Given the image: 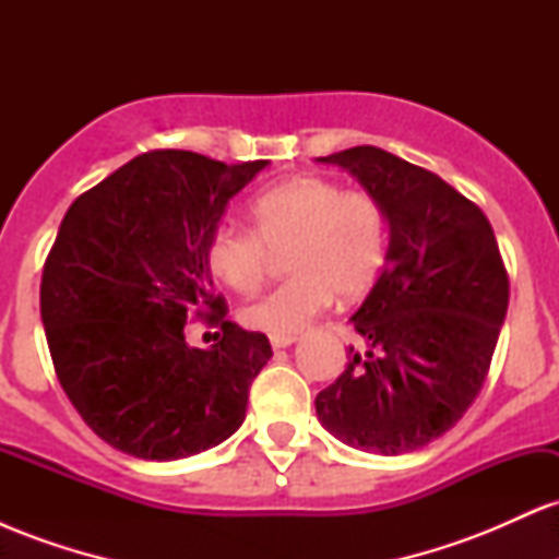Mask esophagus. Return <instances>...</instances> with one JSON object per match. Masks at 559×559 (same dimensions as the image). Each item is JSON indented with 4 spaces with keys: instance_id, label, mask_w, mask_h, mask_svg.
<instances>
[{
    "instance_id": "esophagus-1",
    "label": "esophagus",
    "mask_w": 559,
    "mask_h": 559,
    "mask_svg": "<svg viewBox=\"0 0 559 559\" xmlns=\"http://www.w3.org/2000/svg\"><path fill=\"white\" fill-rule=\"evenodd\" d=\"M297 342V336H292V333H286V336H271V344L275 349H286V346H292Z\"/></svg>"
}]
</instances>
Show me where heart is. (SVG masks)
Returning a JSON list of instances; mask_svg holds the SVG:
<instances>
[{"label":"heart","mask_w":559,"mask_h":559,"mask_svg":"<svg viewBox=\"0 0 559 559\" xmlns=\"http://www.w3.org/2000/svg\"><path fill=\"white\" fill-rule=\"evenodd\" d=\"M252 230L221 226L204 258L210 273L239 294L254 292L267 271V249H288L292 278L241 307V320L271 336L297 333L331 307L333 294L357 301L378 284L389 260L381 202L368 191H344L329 178H292L249 204Z\"/></svg>","instance_id":"b5f03b06"}]
</instances>
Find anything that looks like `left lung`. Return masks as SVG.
Listing matches in <instances>:
<instances>
[{
	"label": "left lung",
	"mask_w": 559,
	"mask_h": 559,
	"mask_svg": "<svg viewBox=\"0 0 559 559\" xmlns=\"http://www.w3.org/2000/svg\"><path fill=\"white\" fill-rule=\"evenodd\" d=\"M355 176L381 202L389 260L352 325L365 355L316 396L325 431L346 447L404 454L465 415L489 373L510 281L491 223L431 170L352 146L318 157Z\"/></svg>",
	"instance_id": "obj_1"
}]
</instances>
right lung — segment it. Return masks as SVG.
I'll list each match as a JSON object with an SVG mask.
<instances>
[{
    "label": "right lung",
    "instance_id": "obj_1",
    "mask_svg": "<svg viewBox=\"0 0 559 559\" xmlns=\"http://www.w3.org/2000/svg\"><path fill=\"white\" fill-rule=\"evenodd\" d=\"M267 165L146 152L62 217L41 275L49 352L86 426L131 457H191L247 418L273 349L265 333L226 320L204 249L230 199ZM191 314L222 325L215 345L185 342Z\"/></svg>",
    "mask_w": 559,
    "mask_h": 559
}]
</instances>
